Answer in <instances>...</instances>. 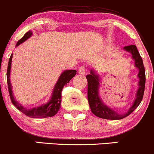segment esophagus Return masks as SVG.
I'll return each mask as SVG.
<instances>
[{"label":"esophagus","mask_w":154,"mask_h":154,"mask_svg":"<svg viewBox=\"0 0 154 154\" xmlns=\"http://www.w3.org/2000/svg\"><path fill=\"white\" fill-rule=\"evenodd\" d=\"M86 72V68L85 66H81L79 68V73L81 74V75H85Z\"/></svg>","instance_id":"34e87169"}]
</instances>
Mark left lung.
<instances>
[{
    "instance_id": "1",
    "label": "left lung",
    "mask_w": 154,
    "mask_h": 154,
    "mask_svg": "<svg viewBox=\"0 0 154 154\" xmlns=\"http://www.w3.org/2000/svg\"><path fill=\"white\" fill-rule=\"evenodd\" d=\"M124 49L126 51L130 52L132 54V57L135 60V66L139 70L138 74L139 78L138 89L136 93V97H135L133 104L130 107L127 112L123 115L117 113L116 112L104 104V103L101 101L99 97V88L100 86L99 76L91 70V73L86 76L88 81V101L92 113L100 118L114 120L123 119L131 115L138 107L143 97L146 84V73L142 57H140V53L135 45L125 46L124 47Z\"/></svg>"
}]
</instances>
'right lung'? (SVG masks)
<instances>
[{
    "label": "right lung",
    "mask_w": 154,
    "mask_h": 154,
    "mask_svg": "<svg viewBox=\"0 0 154 154\" xmlns=\"http://www.w3.org/2000/svg\"><path fill=\"white\" fill-rule=\"evenodd\" d=\"M32 35V32L29 31L23 35V37L20 39L17 42V44L16 46H19L21 43L26 41L28 38H29ZM12 54L9 58L8 68H7V84H8V89L9 96H10L11 100L14 106L17 108L19 111L24 114L26 116L32 117V118H46V117H52L55 115L59 111L61 105V92L63 91V88L65 85L68 84V83L73 78L75 75L76 70H65L63 73L59 77L58 81L56 83L55 87H54L53 92L50 100L46 104H42V105L37 106V107H34L32 109H26L23 106L21 105L19 102H16L14 97V94L12 92L11 84L10 82V72H11V65L12 60Z\"/></svg>",
    "instance_id": "obj_1"
}]
</instances>
